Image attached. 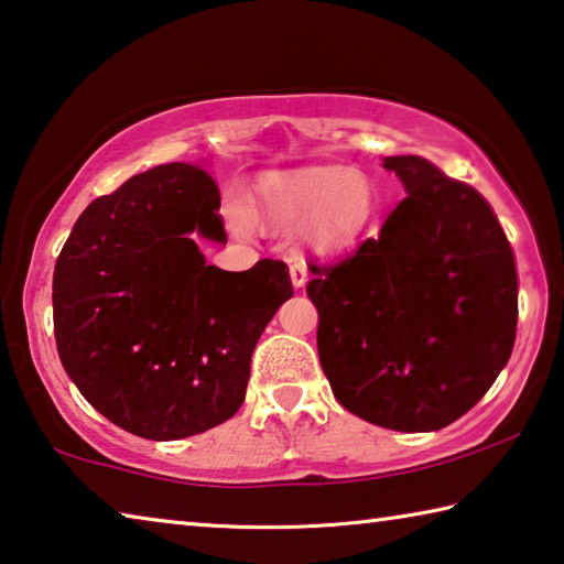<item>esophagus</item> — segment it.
<instances>
[{
  "instance_id": "1",
  "label": "esophagus",
  "mask_w": 564,
  "mask_h": 564,
  "mask_svg": "<svg viewBox=\"0 0 564 564\" xmlns=\"http://www.w3.org/2000/svg\"><path fill=\"white\" fill-rule=\"evenodd\" d=\"M291 283H293V289H303V285L308 283V271H305L303 261L291 263Z\"/></svg>"
}]
</instances>
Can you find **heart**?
<instances>
[{"label": "heart", "mask_w": 564, "mask_h": 564, "mask_svg": "<svg viewBox=\"0 0 564 564\" xmlns=\"http://www.w3.org/2000/svg\"><path fill=\"white\" fill-rule=\"evenodd\" d=\"M378 208V188L362 171L308 166L261 176L248 194L243 218L273 234L299 228L311 253L333 259L368 236Z\"/></svg>", "instance_id": "1"}]
</instances>
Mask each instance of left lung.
<instances>
[{"label": "left lung", "mask_w": 564, "mask_h": 564, "mask_svg": "<svg viewBox=\"0 0 564 564\" xmlns=\"http://www.w3.org/2000/svg\"><path fill=\"white\" fill-rule=\"evenodd\" d=\"M408 196L350 259L313 269L321 368L368 423L431 433L465 415L508 366L518 271L473 186L423 156H386Z\"/></svg>", "instance_id": "left-lung-1"}]
</instances>
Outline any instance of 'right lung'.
I'll return each instance as SVG.
<instances>
[{"mask_svg": "<svg viewBox=\"0 0 564 564\" xmlns=\"http://www.w3.org/2000/svg\"><path fill=\"white\" fill-rule=\"evenodd\" d=\"M221 194L202 166L161 164L99 196L54 265V336L79 393L147 441L224 423L246 398L263 328L293 295L289 265L206 263L226 243Z\"/></svg>", "mask_w": 564, "mask_h": 564, "instance_id": "add662e5", "label": "right lung"}]
</instances>
